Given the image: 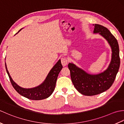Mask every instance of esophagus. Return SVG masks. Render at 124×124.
I'll use <instances>...</instances> for the list:
<instances>
[{"instance_id":"34e87169","label":"esophagus","mask_w":124,"mask_h":124,"mask_svg":"<svg viewBox=\"0 0 124 124\" xmlns=\"http://www.w3.org/2000/svg\"><path fill=\"white\" fill-rule=\"evenodd\" d=\"M61 63H62L63 66H65V65H67L68 63V60L67 59V58H66V57L62 58Z\"/></svg>"}]
</instances>
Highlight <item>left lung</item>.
Returning <instances> with one entry per match:
<instances>
[{"label":"left lung","instance_id":"obj_1","mask_svg":"<svg viewBox=\"0 0 124 124\" xmlns=\"http://www.w3.org/2000/svg\"><path fill=\"white\" fill-rule=\"evenodd\" d=\"M94 33H99L108 41L111 48V59L103 72L93 75L86 72L73 63L68 64L72 82L76 89L86 96L95 95L108 90L114 83L120 66L118 41L110 31L101 25L95 24Z\"/></svg>","mask_w":124,"mask_h":124}]
</instances>
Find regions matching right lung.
Masks as SVG:
<instances>
[{"mask_svg":"<svg viewBox=\"0 0 124 124\" xmlns=\"http://www.w3.org/2000/svg\"><path fill=\"white\" fill-rule=\"evenodd\" d=\"M23 28L18 31V32L16 33V35ZM5 67H6V71L8 75L10 82L14 88L17 93L21 95L22 96L28 99L32 100L45 99L51 95L54 91L58 75L63 68L61 62V60H59L50 70L45 79L40 85L35 87L25 88L18 86L16 83L13 81L7 70L6 62H5Z\"/></svg>","mask_w":124,"mask_h":124,"instance_id":"add662e5","label":"right lung"}]
</instances>
